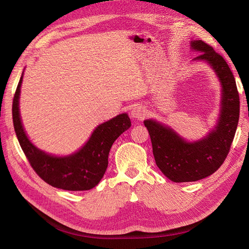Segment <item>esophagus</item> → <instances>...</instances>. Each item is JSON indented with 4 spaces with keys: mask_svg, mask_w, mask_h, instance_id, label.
<instances>
[{
    "mask_svg": "<svg viewBox=\"0 0 249 249\" xmlns=\"http://www.w3.org/2000/svg\"><path fill=\"white\" fill-rule=\"evenodd\" d=\"M146 115V109L145 107H143L142 105H137V106H135L132 111H131V117L134 119H143Z\"/></svg>",
    "mask_w": 249,
    "mask_h": 249,
    "instance_id": "obj_1",
    "label": "esophagus"
}]
</instances>
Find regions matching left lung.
Masks as SVG:
<instances>
[{
    "label": "left lung",
    "mask_w": 249,
    "mask_h": 249,
    "mask_svg": "<svg viewBox=\"0 0 249 249\" xmlns=\"http://www.w3.org/2000/svg\"><path fill=\"white\" fill-rule=\"evenodd\" d=\"M192 61L207 63L220 83V109L215 126L206 136L188 141L166 124L145 119L157 166L175 183L196 182L219 168L227 158L239 122L240 102L235 78L223 57L202 40H191Z\"/></svg>",
    "instance_id": "left-lung-1"
}]
</instances>
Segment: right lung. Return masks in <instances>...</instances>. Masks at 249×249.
<instances>
[{
    "instance_id": "obj_1",
    "label": "right lung",
    "mask_w": 249,
    "mask_h": 249,
    "mask_svg": "<svg viewBox=\"0 0 249 249\" xmlns=\"http://www.w3.org/2000/svg\"><path fill=\"white\" fill-rule=\"evenodd\" d=\"M24 71L14 94L12 105L13 125L22 152L44 182L69 191H84L101 182L108 167V156L114 141L131 126L127 113H122L97 125L88 140L76 152L66 156L49 154L29 139L19 112L20 87Z\"/></svg>"
}]
</instances>
